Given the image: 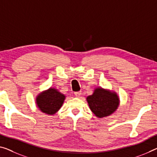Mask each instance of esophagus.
I'll return each mask as SVG.
<instances>
[{"label": "esophagus", "mask_w": 157, "mask_h": 157, "mask_svg": "<svg viewBox=\"0 0 157 157\" xmlns=\"http://www.w3.org/2000/svg\"><path fill=\"white\" fill-rule=\"evenodd\" d=\"M74 95H75L76 97L79 98L81 95V92H80V91H78V92H75L74 93Z\"/></svg>", "instance_id": "1"}]
</instances>
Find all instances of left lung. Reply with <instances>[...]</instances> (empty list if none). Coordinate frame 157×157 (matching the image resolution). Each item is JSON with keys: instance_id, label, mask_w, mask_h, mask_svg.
I'll return each instance as SVG.
<instances>
[{"instance_id": "8db88e82", "label": "left lung", "mask_w": 157, "mask_h": 157, "mask_svg": "<svg viewBox=\"0 0 157 157\" xmlns=\"http://www.w3.org/2000/svg\"><path fill=\"white\" fill-rule=\"evenodd\" d=\"M86 100L90 109L98 118L112 114L119 105V98L117 93L102 88H96L93 95L88 96Z\"/></svg>"}]
</instances>
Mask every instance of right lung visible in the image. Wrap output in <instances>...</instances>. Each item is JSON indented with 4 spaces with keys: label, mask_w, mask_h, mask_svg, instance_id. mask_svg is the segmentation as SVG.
<instances>
[{
    "label": "right lung",
    "mask_w": 157,
    "mask_h": 157,
    "mask_svg": "<svg viewBox=\"0 0 157 157\" xmlns=\"http://www.w3.org/2000/svg\"><path fill=\"white\" fill-rule=\"evenodd\" d=\"M65 96L57 89L50 88L37 96V107L45 114H55L63 105Z\"/></svg>",
    "instance_id": "add662e5"
}]
</instances>
